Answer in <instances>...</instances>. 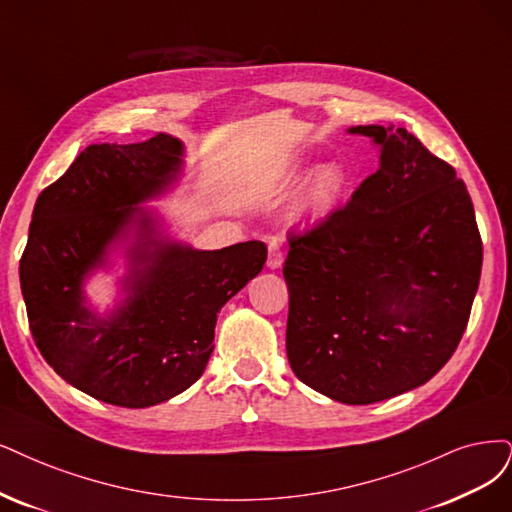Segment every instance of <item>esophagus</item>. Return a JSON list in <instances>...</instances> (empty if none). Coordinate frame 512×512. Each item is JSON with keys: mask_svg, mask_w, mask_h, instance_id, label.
Segmentation results:
<instances>
[{"mask_svg": "<svg viewBox=\"0 0 512 512\" xmlns=\"http://www.w3.org/2000/svg\"><path fill=\"white\" fill-rule=\"evenodd\" d=\"M285 261V251H282V244L278 240H272L268 244V268L270 270H278Z\"/></svg>", "mask_w": 512, "mask_h": 512, "instance_id": "obj_1", "label": "esophagus"}]
</instances>
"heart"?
Wrapping results in <instances>:
<instances>
[{
	"instance_id": "1",
	"label": "heart",
	"mask_w": 512,
	"mask_h": 512,
	"mask_svg": "<svg viewBox=\"0 0 512 512\" xmlns=\"http://www.w3.org/2000/svg\"><path fill=\"white\" fill-rule=\"evenodd\" d=\"M342 185H344L342 170H339L335 164L320 166L308 185V194H306L308 206L314 208V211H325V208L333 204L337 194L342 192Z\"/></svg>"
}]
</instances>
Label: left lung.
<instances>
[{
	"label": "left lung",
	"mask_w": 512,
	"mask_h": 512,
	"mask_svg": "<svg viewBox=\"0 0 512 512\" xmlns=\"http://www.w3.org/2000/svg\"><path fill=\"white\" fill-rule=\"evenodd\" d=\"M382 147L350 202L289 232L287 356L306 386L371 405L426 384L456 352L483 242L456 168L405 128L356 126Z\"/></svg>",
	"instance_id": "1"
}]
</instances>
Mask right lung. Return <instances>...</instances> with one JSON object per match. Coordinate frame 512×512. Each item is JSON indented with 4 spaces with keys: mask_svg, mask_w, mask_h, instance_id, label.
<instances>
[{
    "mask_svg": "<svg viewBox=\"0 0 512 512\" xmlns=\"http://www.w3.org/2000/svg\"><path fill=\"white\" fill-rule=\"evenodd\" d=\"M181 156V141L164 132L141 143L88 145L33 208L18 268L33 342L65 382L109 405L151 407L198 382L219 310L268 257L261 240L194 251L154 238L135 204L175 181ZM130 224L140 225L131 295L99 319L83 306L81 282Z\"/></svg>",
    "mask_w": 512,
    "mask_h": 512,
    "instance_id": "obj_1",
    "label": "right lung"
}]
</instances>
